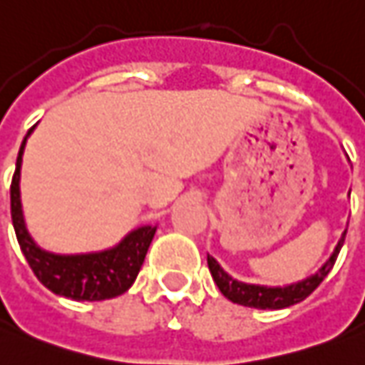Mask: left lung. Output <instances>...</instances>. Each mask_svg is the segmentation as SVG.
I'll use <instances>...</instances> for the list:
<instances>
[{
	"mask_svg": "<svg viewBox=\"0 0 365 365\" xmlns=\"http://www.w3.org/2000/svg\"><path fill=\"white\" fill-rule=\"evenodd\" d=\"M346 232H348V228L341 232V238L338 240L334 252L326 262L322 264V268H318V272H314L312 276L304 278L300 282L286 284V286H260V284L240 282L228 272H225L222 266L216 262L210 255L207 256L208 270L212 274V280L218 286V290L225 294L230 302L248 306V308H258V310H282V308H288V306L306 300L320 286L322 280L330 274L331 266L340 255Z\"/></svg>",
	"mask_w": 365,
	"mask_h": 365,
	"instance_id": "obj_1",
	"label": "left lung"
}]
</instances>
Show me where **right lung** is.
<instances>
[{
  "mask_svg": "<svg viewBox=\"0 0 365 365\" xmlns=\"http://www.w3.org/2000/svg\"><path fill=\"white\" fill-rule=\"evenodd\" d=\"M34 129L35 127L27 130L19 147L14 180H11V220L25 260L29 262L37 280L57 296H65L77 302L83 300L97 302L125 294L137 280V274L145 262L157 226H139L130 230L119 245L99 252L57 255L41 248L27 230L24 207H21V190H19L25 143Z\"/></svg>",
  "mask_w": 365,
  "mask_h": 365,
  "instance_id": "right-lung-1",
  "label": "right lung"
}]
</instances>
